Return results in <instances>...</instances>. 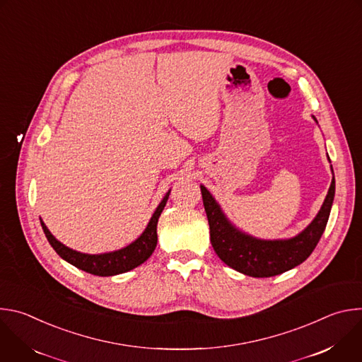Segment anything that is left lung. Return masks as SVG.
I'll list each match as a JSON object with an SVG mask.
<instances>
[{"mask_svg":"<svg viewBox=\"0 0 362 362\" xmlns=\"http://www.w3.org/2000/svg\"><path fill=\"white\" fill-rule=\"evenodd\" d=\"M314 120L317 122L315 117ZM200 190L211 228V242L216 255L228 267L243 275L269 278L300 265L318 245L331 214L335 179L332 177L328 194L315 219L296 236L276 240L257 239L239 230L225 216L211 192L202 185Z\"/></svg>","mask_w":362,"mask_h":362,"instance_id":"left-lung-1","label":"left lung"}]
</instances>
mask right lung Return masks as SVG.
I'll return each mask as SVG.
<instances>
[{"mask_svg": "<svg viewBox=\"0 0 362 362\" xmlns=\"http://www.w3.org/2000/svg\"><path fill=\"white\" fill-rule=\"evenodd\" d=\"M169 194H170V190L166 193L163 200L159 203L156 211H154L144 232L134 242H132L126 247H122L115 252L100 253V255H88V253L77 252V250L70 249L69 246L63 245L60 240H57L53 235H51V232L47 229V226L44 225V222L41 219H40V222H41V226H42L47 240L64 261H67L73 267H76L87 274H91V275L113 276V275L129 272L148 259L154 247H156V245H158V230H156L158 221H159L160 214L165 209Z\"/></svg>", "mask_w": 362, "mask_h": 362, "instance_id": "add662e5", "label": "right lung"}]
</instances>
